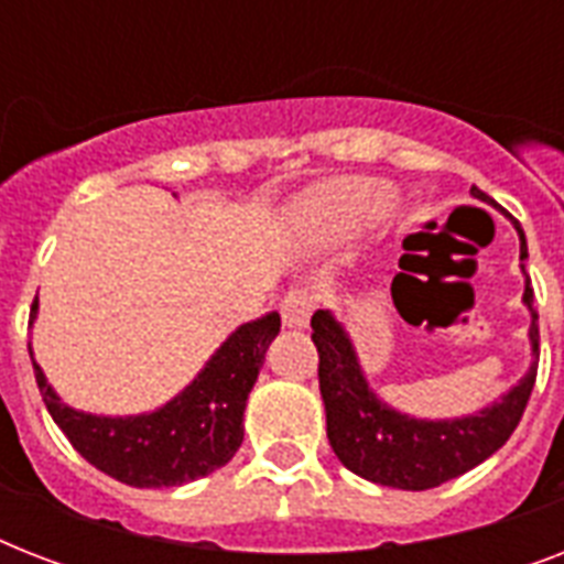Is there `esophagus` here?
<instances>
[{"label": "esophagus", "instance_id": "obj_1", "mask_svg": "<svg viewBox=\"0 0 564 564\" xmlns=\"http://www.w3.org/2000/svg\"><path fill=\"white\" fill-rule=\"evenodd\" d=\"M313 316V299L307 292H290L281 304V322L283 327H307Z\"/></svg>", "mask_w": 564, "mask_h": 564}]
</instances>
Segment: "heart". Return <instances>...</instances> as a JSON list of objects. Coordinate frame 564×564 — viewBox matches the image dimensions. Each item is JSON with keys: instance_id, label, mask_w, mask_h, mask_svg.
<instances>
[{"instance_id": "heart-1", "label": "heart", "mask_w": 564, "mask_h": 564, "mask_svg": "<svg viewBox=\"0 0 564 564\" xmlns=\"http://www.w3.org/2000/svg\"><path fill=\"white\" fill-rule=\"evenodd\" d=\"M371 210L375 219H389L394 204L380 195L377 181L371 178H330L316 187L304 189L292 204V221L295 230L307 242H334L345 237L362 221Z\"/></svg>"}]
</instances>
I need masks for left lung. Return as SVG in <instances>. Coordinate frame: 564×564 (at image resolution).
I'll list each match as a JSON object with an SVG mask.
<instances>
[{
  "label": "left lung",
  "mask_w": 564,
  "mask_h": 564,
  "mask_svg": "<svg viewBox=\"0 0 564 564\" xmlns=\"http://www.w3.org/2000/svg\"><path fill=\"white\" fill-rule=\"evenodd\" d=\"M477 202L491 204L482 189L471 187ZM521 246L524 274V307L530 310V369L509 392L480 410L454 419H419L412 412L394 410L371 389L362 371L348 327L330 313L318 310L313 316V343L318 348V389L325 401L327 438L339 463L362 480L392 486L403 491H424L471 471L507 445L512 430L524 415L539 369V316L533 310V286L527 274V237L512 219Z\"/></svg>",
  "instance_id": "obj_1"
}]
</instances>
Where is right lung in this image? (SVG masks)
Masks as SVG:
<instances>
[{
	"label": "right lung",
	"instance_id": "1",
	"mask_svg": "<svg viewBox=\"0 0 564 564\" xmlns=\"http://www.w3.org/2000/svg\"><path fill=\"white\" fill-rule=\"evenodd\" d=\"M37 310L34 301L29 325L37 322ZM278 334V313L239 325L175 398L137 415L75 410L48 383L31 345L29 354L48 415L87 463L134 489H170L207 477L234 459L242 445L248 392Z\"/></svg>",
	"mask_w": 564,
	"mask_h": 564
}]
</instances>
